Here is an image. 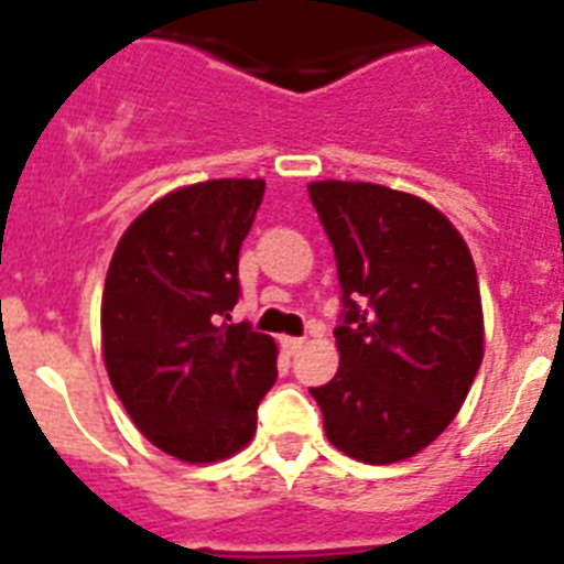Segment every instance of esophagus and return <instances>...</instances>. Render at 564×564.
Segmentation results:
<instances>
[{
    "mask_svg": "<svg viewBox=\"0 0 564 564\" xmlns=\"http://www.w3.org/2000/svg\"><path fill=\"white\" fill-rule=\"evenodd\" d=\"M302 344H305V338H296V336H282L279 338V347L288 352V356H293V352L302 350Z\"/></svg>",
    "mask_w": 564,
    "mask_h": 564,
    "instance_id": "1",
    "label": "esophagus"
}]
</instances>
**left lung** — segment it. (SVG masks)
Here are the masks:
<instances>
[{
    "label": "left lung",
    "mask_w": 564,
    "mask_h": 564,
    "mask_svg": "<svg viewBox=\"0 0 564 564\" xmlns=\"http://www.w3.org/2000/svg\"><path fill=\"white\" fill-rule=\"evenodd\" d=\"M341 285L338 372L313 387L327 441L372 466L441 435L482 361L475 259L435 206L376 183L307 186Z\"/></svg>",
    "instance_id": "obj_1"
}]
</instances>
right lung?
<instances>
[{"label":"right lung","instance_id":"add662e5","mask_svg":"<svg viewBox=\"0 0 564 564\" xmlns=\"http://www.w3.org/2000/svg\"><path fill=\"white\" fill-rule=\"evenodd\" d=\"M265 181H206L169 192L123 231L101 299V350L123 410L149 441L186 463L237 455L276 381V344L248 322L239 248Z\"/></svg>","mask_w":564,"mask_h":564}]
</instances>
